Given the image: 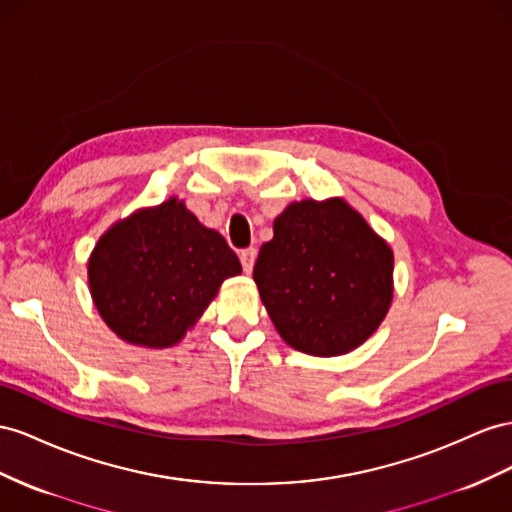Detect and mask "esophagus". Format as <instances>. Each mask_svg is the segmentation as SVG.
Listing matches in <instances>:
<instances>
[{"instance_id":"34e87169","label":"esophagus","mask_w":512,"mask_h":512,"mask_svg":"<svg viewBox=\"0 0 512 512\" xmlns=\"http://www.w3.org/2000/svg\"><path fill=\"white\" fill-rule=\"evenodd\" d=\"M239 258H241L243 271H245V273H252L254 262H256V250H254V247H247V250H241Z\"/></svg>"}]
</instances>
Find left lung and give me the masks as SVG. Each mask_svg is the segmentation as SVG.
<instances>
[{
    "label": "left lung",
    "instance_id": "obj_1",
    "mask_svg": "<svg viewBox=\"0 0 512 512\" xmlns=\"http://www.w3.org/2000/svg\"><path fill=\"white\" fill-rule=\"evenodd\" d=\"M394 256L344 200L290 204L260 247L254 282L275 329L308 355H342L375 334L392 301Z\"/></svg>",
    "mask_w": 512,
    "mask_h": 512
}]
</instances>
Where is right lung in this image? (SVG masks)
<instances>
[{
  "instance_id": "1",
  "label": "right lung",
  "mask_w": 512,
  "mask_h": 512,
  "mask_svg": "<svg viewBox=\"0 0 512 512\" xmlns=\"http://www.w3.org/2000/svg\"><path fill=\"white\" fill-rule=\"evenodd\" d=\"M241 262L222 234L176 198L109 228L88 262L96 310L140 347H172Z\"/></svg>"
}]
</instances>
